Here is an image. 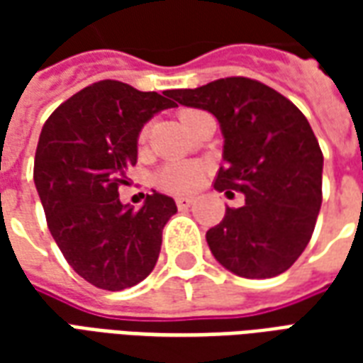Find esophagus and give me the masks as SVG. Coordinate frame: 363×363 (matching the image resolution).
Listing matches in <instances>:
<instances>
[{
	"mask_svg": "<svg viewBox=\"0 0 363 363\" xmlns=\"http://www.w3.org/2000/svg\"><path fill=\"white\" fill-rule=\"evenodd\" d=\"M192 202H194V200L189 196L177 198V206H179V210H186V208H190V206H192Z\"/></svg>",
	"mask_w": 363,
	"mask_h": 363,
	"instance_id": "esophagus-1",
	"label": "esophagus"
}]
</instances>
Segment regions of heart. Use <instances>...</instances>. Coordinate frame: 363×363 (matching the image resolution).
I'll use <instances>...</instances> for the list:
<instances>
[{
  "label": "heart",
  "mask_w": 363,
  "mask_h": 363,
  "mask_svg": "<svg viewBox=\"0 0 363 363\" xmlns=\"http://www.w3.org/2000/svg\"><path fill=\"white\" fill-rule=\"evenodd\" d=\"M192 114H196V111H184L181 114V120L186 124ZM143 138H145V130L142 132V140ZM204 171V163L200 161H169L155 173V184L161 190L173 192V194L189 192L200 184Z\"/></svg>",
  "instance_id": "1"
}]
</instances>
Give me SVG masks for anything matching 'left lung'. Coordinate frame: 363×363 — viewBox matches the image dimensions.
<instances>
[{
    "label": "left lung",
    "instance_id": "8db88e82",
    "mask_svg": "<svg viewBox=\"0 0 363 363\" xmlns=\"http://www.w3.org/2000/svg\"><path fill=\"white\" fill-rule=\"evenodd\" d=\"M169 96L218 118L225 167L213 189L245 194V204L225 208L206 233L216 260L243 278L286 272L309 243L323 202V153L307 118L278 91L247 77Z\"/></svg>",
    "mask_w": 363,
    "mask_h": 363
}]
</instances>
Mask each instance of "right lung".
Listing matches in <instances>:
<instances>
[{"label":"right lung","mask_w":363,"mask_h":363,"mask_svg":"<svg viewBox=\"0 0 363 363\" xmlns=\"http://www.w3.org/2000/svg\"><path fill=\"white\" fill-rule=\"evenodd\" d=\"M143 93L122 82L93 83L52 112L35 155V184L48 229L69 267L108 291L145 280L177 204L147 194L140 210L122 204L120 184L138 161V135L169 93Z\"/></svg>","instance_id":"obj_1"}]
</instances>
